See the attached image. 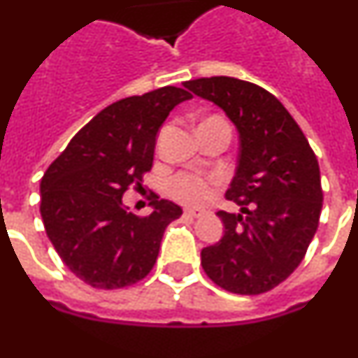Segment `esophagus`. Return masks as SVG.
Wrapping results in <instances>:
<instances>
[{"instance_id":"esophagus-1","label":"esophagus","mask_w":358,"mask_h":358,"mask_svg":"<svg viewBox=\"0 0 358 358\" xmlns=\"http://www.w3.org/2000/svg\"><path fill=\"white\" fill-rule=\"evenodd\" d=\"M185 213L189 217H196V219H198V217L205 215V210H201V208H187Z\"/></svg>"}]
</instances>
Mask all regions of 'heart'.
<instances>
[{
	"instance_id": "obj_1",
	"label": "heart",
	"mask_w": 358,
	"mask_h": 358,
	"mask_svg": "<svg viewBox=\"0 0 358 358\" xmlns=\"http://www.w3.org/2000/svg\"><path fill=\"white\" fill-rule=\"evenodd\" d=\"M215 189V182L201 175L182 173L169 182V194L187 205H203L208 201Z\"/></svg>"
}]
</instances>
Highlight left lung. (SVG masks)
Wrapping results in <instances>:
<instances>
[{
	"instance_id": "left-lung-1",
	"label": "left lung",
	"mask_w": 358,
	"mask_h": 358,
	"mask_svg": "<svg viewBox=\"0 0 358 358\" xmlns=\"http://www.w3.org/2000/svg\"><path fill=\"white\" fill-rule=\"evenodd\" d=\"M183 86L219 106L240 136L238 166L226 190L240 213L217 212L224 236L201 250L203 270L226 292H270L300 265L318 229V159L288 109L262 86L226 76Z\"/></svg>"
}]
</instances>
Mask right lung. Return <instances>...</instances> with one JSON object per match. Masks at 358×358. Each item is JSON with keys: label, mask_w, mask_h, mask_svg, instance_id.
<instances>
[{"label": "right lung", "mask_w": 358, "mask_h": 358, "mask_svg": "<svg viewBox=\"0 0 358 358\" xmlns=\"http://www.w3.org/2000/svg\"><path fill=\"white\" fill-rule=\"evenodd\" d=\"M192 99L176 86L111 103L72 138L40 182V215L62 262L86 285L118 289L145 279L162 235L182 208L153 194L146 217L122 196L152 169L157 132L175 106Z\"/></svg>", "instance_id": "obj_1"}]
</instances>
